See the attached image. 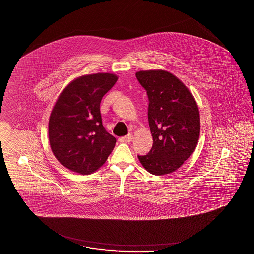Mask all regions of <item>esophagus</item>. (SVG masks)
Instances as JSON below:
<instances>
[{
  "mask_svg": "<svg viewBox=\"0 0 254 254\" xmlns=\"http://www.w3.org/2000/svg\"><path fill=\"white\" fill-rule=\"evenodd\" d=\"M119 141L121 142H129L132 141V135L131 134H128V135H127V136H124V137H121V138H119Z\"/></svg>",
  "mask_w": 254,
  "mask_h": 254,
  "instance_id": "34e87169",
  "label": "esophagus"
}]
</instances>
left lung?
<instances>
[{"instance_id":"8db88e82","label":"left lung","mask_w":254,"mask_h":254,"mask_svg":"<svg viewBox=\"0 0 254 254\" xmlns=\"http://www.w3.org/2000/svg\"><path fill=\"white\" fill-rule=\"evenodd\" d=\"M136 77L148 97V123L153 145L138 158L153 175L172 173L194 151L200 131L199 112L192 93L172 73L141 71Z\"/></svg>"}]
</instances>
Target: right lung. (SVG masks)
Wrapping results in <instances>:
<instances>
[{
	"mask_svg": "<svg viewBox=\"0 0 254 254\" xmlns=\"http://www.w3.org/2000/svg\"><path fill=\"white\" fill-rule=\"evenodd\" d=\"M117 81L112 73L83 75L61 92L49 120V141L58 161L73 172L96 171L112 153L116 139L102 124V97Z\"/></svg>",
	"mask_w": 254,
	"mask_h": 254,
	"instance_id": "1",
	"label": "right lung"
}]
</instances>
